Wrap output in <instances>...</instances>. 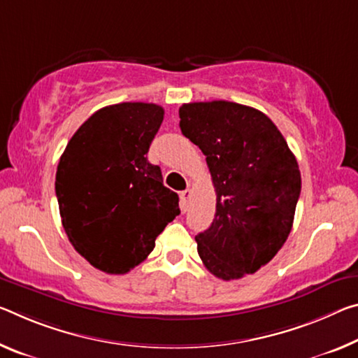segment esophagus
Listing matches in <instances>:
<instances>
[{
    "instance_id": "34e87169",
    "label": "esophagus",
    "mask_w": 358,
    "mask_h": 358,
    "mask_svg": "<svg viewBox=\"0 0 358 358\" xmlns=\"http://www.w3.org/2000/svg\"><path fill=\"white\" fill-rule=\"evenodd\" d=\"M189 199H191V191L189 189H185L180 192V207H181V212H186L189 206Z\"/></svg>"
}]
</instances>
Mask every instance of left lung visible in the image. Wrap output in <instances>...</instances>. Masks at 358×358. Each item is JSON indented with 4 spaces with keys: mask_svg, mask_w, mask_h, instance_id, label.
<instances>
[{
    "mask_svg": "<svg viewBox=\"0 0 358 358\" xmlns=\"http://www.w3.org/2000/svg\"><path fill=\"white\" fill-rule=\"evenodd\" d=\"M180 129L197 145L217 191L197 252L215 277L234 280L275 257L290 234L301 173L280 130L252 106L196 101L180 106Z\"/></svg>",
    "mask_w": 358,
    "mask_h": 358,
    "instance_id": "8db88e82",
    "label": "left lung"
}]
</instances>
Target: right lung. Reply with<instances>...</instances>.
<instances>
[{
  "instance_id": "right-lung-1",
  "label": "right lung",
  "mask_w": 358,
  "mask_h": 358,
  "mask_svg": "<svg viewBox=\"0 0 358 358\" xmlns=\"http://www.w3.org/2000/svg\"><path fill=\"white\" fill-rule=\"evenodd\" d=\"M164 108L126 101L101 108L68 141L57 166L62 224L75 250L106 274H126L180 215L178 194L146 157Z\"/></svg>"
}]
</instances>
